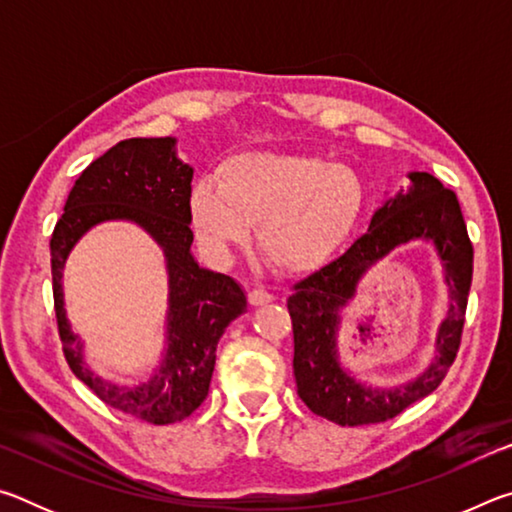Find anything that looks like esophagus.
<instances>
[{"label": "esophagus", "instance_id": "obj_1", "mask_svg": "<svg viewBox=\"0 0 512 512\" xmlns=\"http://www.w3.org/2000/svg\"><path fill=\"white\" fill-rule=\"evenodd\" d=\"M248 298H250V305L259 307V305H266V302H271L273 293H268L264 287H257L248 293Z\"/></svg>", "mask_w": 512, "mask_h": 512}]
</instances>
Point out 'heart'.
Wrapping results in <instances>:
<instances>
[{
	"mask_svg": "<svg viewBox=\"0 0 512 512\" xmlns=\"http://www.w3.org/2000/svg\"><path fill=\"white\" fill-rule=\"evenodd\" d=\"M361 210L363 185L350 167L284 151L237 153L189 189V219L212 255L246 244L257 221L262 253L289 271L336 253Z\"/></svg>",
	"mask_w": 512,
	"mask_h": 512,
	"instance_id": "1",
	"label": "heart"
}]
</instances>
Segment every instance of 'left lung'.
I'll return each mask as SVG.
<instances>
[{"label":"left lung","mask_w":512,"mask_h":512,"mask_svg":"<svg viewBox=\"0 0 512 512\" xmlns=\"http://www.w3.org/2000/svg\"><path fill=\"white\" fill-rule=\"evenodd\" d=\"M409 178V192L388 198L372 214L366 235L339 259L293 284L287 300L293 325V375L300 400L320 418L341 427L386 422L436 391L461 345L474 262L461 205L452 189H445L431 173L411 171ZM415 238L431 240L437 248L450 291L448 316L437 335V357L420 378L402 387H366L338 361L340 311L356 292L360 277L379 258Z\"/></svg>","instance_id":"1"}]
</instances>
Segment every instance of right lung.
<instances>
[{"label": "right lung", "instance_id": "1", "mask_svg": "<svg viewBox=\"0 0 512 512\" xmlns=\"http://www.w3.org/2000/svg\"><path fill=\"white\" fill-rule=\"evenodd\" d=\"M194 169L178 160L176 137H133L112 146L76 180L51 235V280L58 334L69 368L112 409L151 424L192 415L210 391L216 343L248 309L246 293L230 275L207 271L192 255L189 189ZM106 220H133L165 253L170 275L168 350L161 368L140 387H119L94 376L82 344L66 323L62 268L85 231Z\"/></svg>", "mask_w": 512, "mask_h": 512}]
</instances>
